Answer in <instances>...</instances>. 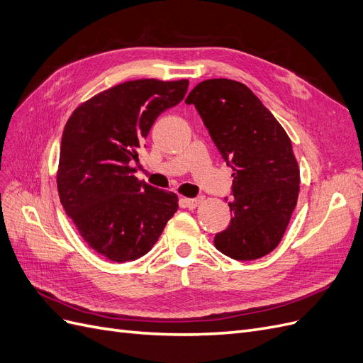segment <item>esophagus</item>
<instances>
[{
  "label": "esophagus",
  "mask_w": 363,
  "mask_h": 363,
  "mask_svg": "<svg viewBox=\"0 0 363 363\" xmlns=\"http://www.w3.org/2000/svg\"><path fill=\"white\" fill-rule=\"evenodd\" d=\"M201 201H203V199H182V200H180V204H182L183 207L195 208V207H199V206L201 204Z\"/></svg>",
  "instance_id": "esophagus-1"
}]
</instances>
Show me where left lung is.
<instances>
[{
	"label": "left lung",
	"mask_w": 363,
	"mask_h": 363,
	"mask_svg": "<svg viewBox=\"0 0 363 363\" xmlns=\"http://www.w3.org/2000/svg\"><path fill=\"white\" fill-rule=\"evenodd\" d=\"M194 104L215 145L233 168L232 221L215 247L235 260H255L276 248L300 192V168L279 121L244 83L212 79L196 84Z\"/></svg>",
	"instance_id": "left-lung-1"
}]
</instances>
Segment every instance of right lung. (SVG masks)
<instances>
[{
  "label": "right lung",
  "instance_id": "right-lung-1",
  "mask_svg": "<svg viewBox=\"0 0 363 363\" xmlns=\"http://www.w3.org/2000/svg\"><path fill=\"white\" fill-rule=\"evenodd\" d=\"M189 82L130 80L94 95L63 128L57 191L84 242L106 259L133 262L157 242L179 196L136 177L130 167L151 125L179 104Z\"/></svg>",
  "mask_w": 363,
  "mask_h": 363
}]
</instances>
